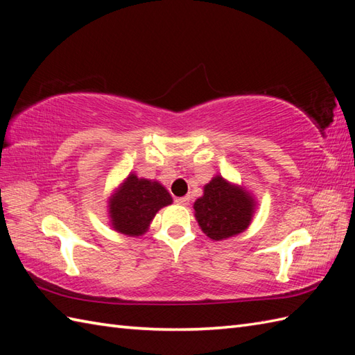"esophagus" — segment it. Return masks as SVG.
<instances>
[{"instance_id": "obj_1", "label": "esophagus", "mask_w": 355, "mask_h": 355, "mask_svg": "<svg viewBox=\"0 0 355 355\" xmlns=\"http://www.w3.org/2000/svg\"><path fill=\"white\" fill-rule=\"evenodd\" d=\"M189 200H191L189 196H180V198H175V202L180 204V205H187Z\"/></svg>"}]
</instances>
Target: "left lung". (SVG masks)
<instances>
[{"label": "left lung", "mask_w": 355, "mask_h": 355, "mask_svg": "<svg viewBox=\"0 0 355 355\" xmlns=\"http://www.w3.org/2000/svg\"><path fill=\"white\" fill-rule=\"evenodd\" d=\"M193 209L202 232L213 241H222L248 228L254 200L243 189L218 175L204 187V196L198 198Z\"/></svg>", "instance_id": "left-lung-1"}]
</instances>
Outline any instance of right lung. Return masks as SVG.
Returning <instances> with one entry per match:
<instances>
[{
    "label": "right lung",
    "mask_w": 355,
    "mask_h": 355,
    "mask_svg": "<svg viewBox=\"0 0 355 355\" xmlns=\"http://www.w3.org/2000/svg\"><path fill=\"white\" fill-rule=\"evenodd\" d=\"M171 202V195L157 181L131 174L110 200L112 225L128 236L144 234L155 213Z\"/></svg>",
    "instance_id": "1"
}]
</instances>
